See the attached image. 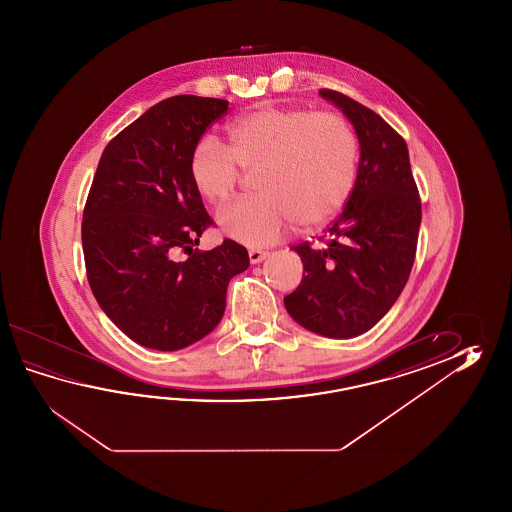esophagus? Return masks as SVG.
I'll list each match as a JSON object with an SVG mask.
<instances>
[{"mask_svg": "<svg viewBox=\"0 0 512 512\" xmlns=\"http://www.w3.org/2000/svg\"><path fill=\"white\" fill-rule=\"evenodd\" d=\"M267 256H269V252L260 251V249H252V251H249V260H251L252 265L261 263Z\"/></svg>", "mask_w": 512, "mask_h": 512, "instance_id": "esophagus-1", "label": "esophagus"}]
</instances>
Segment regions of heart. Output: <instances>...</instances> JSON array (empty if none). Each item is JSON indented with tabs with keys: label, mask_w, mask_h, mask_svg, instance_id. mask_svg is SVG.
Listing matches in <instances>:
<instances>
[{
	"label": "heart",
	"mask_w": 512,
	"mask_h": 512,
	"mask_svg": "<svg viewBox=\"0 0 512 512\" xmlns=\"http://www.w3.org/2000/svg\"><path fill=\"white\" fill-rule=\"evenodd\" d=\"M227 146L214 137L196 142L188 175L197 196L223 207L241 172H256L260 192L219 214L223 232L249 247L282 240L294 223L320 227L348 203L359 170V141L335 111L261 108L227 128Z\"/></svg>",
	"instance_id": "obj_1"
}]
</instances>
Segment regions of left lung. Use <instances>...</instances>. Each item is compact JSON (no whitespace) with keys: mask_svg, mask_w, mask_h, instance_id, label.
Wrapping results in <instances>:
<instances>
[{"mask_svg":"<svg viewBox=\"0 0 512 512\" xmlns=\"http://www.w3.org/2000/svg\"><path fill=\"white\" fill-rule=\"evenodd\" d=\"M320 95L353 124L359 170L324 247L294 245L304 276L283 304L305 329L351 338L375 326L403 293L415 260L421 199L403 137L357 100L333 89H320Z\"/></svg>","mask_w":512,"mask_h":512,"instance_id":"left-lung-1","label":"left lung"}]
</instances>
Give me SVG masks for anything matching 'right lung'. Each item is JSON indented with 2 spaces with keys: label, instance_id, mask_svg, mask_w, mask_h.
Here are the masks:
<instances>
[{
  "label": "right lung",
  "instance_id": "1",
  "mask_svg": "<svg viewBox=\"0 0 512 512\" xmlns=\"http://www.w3.org/2000/svg\"><path fill=\"white\" fill-rule=\"evenodd\" d=\"M221 98L177 95L155 104L109 141L82 219L89 287L102 311L144 348L183 349L218 326L232 276L249 252L225 240L194 249L214 225L188 175Z\"/></svg>",
  "mask_w": 512,
  "mask_h": 512
}]
</instances>
